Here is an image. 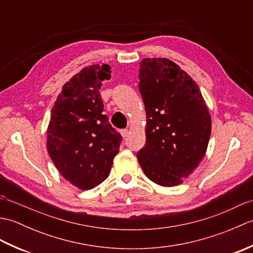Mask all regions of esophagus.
<instances>
[{
	"instance_id": "34e87169",
	"label": "esophagus",
	"mask_w": 253,
	"mask_h": 253,
	"mask_svg": "<svg viewBox=\"0 0 253 253\" xmlns=\"http://www.w3.org/2000/svg\"><path fill=\"white\" fill-rule=\"evenodd\" d=\"M121 135H122L124 138H126V137L128 136V129H122V130H121Z\"/></svg>"
}]
</instances>
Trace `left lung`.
I'll return each mask as SVG.
<instances>
[{
	"label": "left lung",
	"mask_w": 253,
	"mask_h": 253,
	"mask_svg": "<svg viewBox=\"0 0 253 253\" xmlns=\"http://www.w3.org/2000/svg\"><path fill=\"white\" fill-rule=\"evenodd\" d=\"M139 79L147 113L139 164L155 184L178 186L207 152L211 115L195 80L168 58H144Z\"/></svg>",
	"instance_id": "left-lung-1"
}]
</instances>
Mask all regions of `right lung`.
Wrapping results in <instances>:
<instances>
[{
    "instance_id": "add662e5",
    "label": "right lung",
    "mask_w": 253,
    "mask_h": 253,
    "mask_svg": "<svg viewBox=\"0 0 253 253\" xmlns=\"http://www.w3.org/2000/svg\"><path fill=\"white\" fill-rule=\"evenodd\" d=\"M111 73L107 64L84 67L63 85L51 112L47 151L64 178L83 190L109 177L122 142L99 91Z\"/></svg>"
}]
</instances>
